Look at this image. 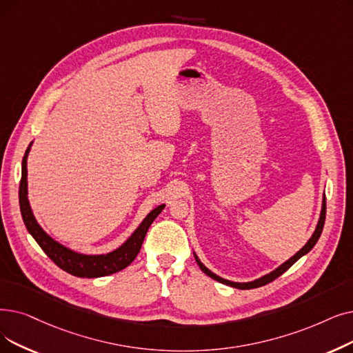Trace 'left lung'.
I'll return each mask as SVG.
<instances>
[{
    "mask_svg": "<svg viewBox=\"0 0 353 353\" xmlns=\"http://www.w3.org/2000/svg\"><path fill=\"white\" fill-rule=\"evenodd\" d=\"M325 219H326V197L323 199V206H321V213H320V219H319V223H317V226H316V231L313 232V235H312V238L309 239V242L304 245V247L296 254V255H293L291 256L288 261H285L283 265H280L277 270H274L272 272H270V274H267V275H264V277H261V279H258V280H255V281H250V283H234V281H229V280H225V279H221V277H218L216 274H213L210 270H208L201 261H199V258L194 255V258H196V263H197V265L201 267V270L206 274V275H209L210 279H213V280H216V281H219V283H222V284H226V285H231V287H235V288H239V290H250V288H256V287H261V285H265V284H268V283H271V281H274L275 279H279L281 274H284L291 265H293L297 259H300L303 255H305L307 254L314 245H316V242L319 241V238H320V235H321V231H323V226H325Z\"/></svg>",
    "mask_w": 353,
    "mask_h": 353,
    "instance_id": "obj_1",
    "label": "left lung"
}]
</instances>
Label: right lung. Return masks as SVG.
<instances>
[{"label": "right lung", "mask_w": 353, "mask_h": 353, "mask_svg": "<svg viewBox=\"0 0 353 353\" xmlns=\"http://www.w3.org/2000/svg\"><path fill=\"white\" fill-rule=\"evenodd\" d=\"M30 147H32V143H30L28 148L26 150V154L21 163V180L19 189L20 210L27 231L36 239V242L40 245V248L46 252V255H48L59 268L74 275V277L83 279L103 277V275H110L128 267L134 261L135 256L139 255L150 225L164 209V205L151 210L147 214V218L143 221V223L135 229V232L125 241L124 245H121L118 250L106 255H83L74 252L63 247V245H60L46 234L40 228V225L36 222L33 212L30 209V203L27 199V156Z\"/></svg>", "instance_id": "1"}]
</instances>
